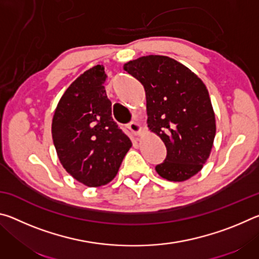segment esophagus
Here are the masks:
<instances>
[{
	"label": "esophagus",
	"instance_id": "esophagus-1",
	"mask_svg": "<svg viewBox=\"0 0 259 259\" xmlns=\"http://www.w3.org/2000/svg\"><path fill=\"white\" fill-rule=\"evenodd\" d=\"M128 128L130 129L131 133H133L134 135H139L140 131H142V126H140L139 123H137V122H130V123L128 124Z\"/></svg>",
	"mask_w": 259,
	"mask_h": 259
}]
</instances>
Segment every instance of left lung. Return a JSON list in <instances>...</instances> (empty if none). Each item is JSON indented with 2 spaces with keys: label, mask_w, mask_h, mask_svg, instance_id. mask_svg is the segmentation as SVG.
Returning <instances> with one entry per match:
<instances>
[{
  "label": "left lung",
  "mask_w": 259,
  "mask_h": 259,
  "mask_svg": "<svg viewBox=\"0 0 259 259\" xmlns=\"http://www.w3.org/2000/svg\"><path fill=\"white\" fill-rule=\"evenodd\" d=\"M124 71L145 89L147 124L166 147V156L155 166L156 172L171 182L193 177L209 157L216 135L204 83L165 56L140 57L124 64Z\"/></svg>",
  "instance_id": "left-lung-1"
}]
</instances>
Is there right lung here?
<instances>
[{
	"label": "right lung",
	"mask_w": 259,
	"mask_h": 259,
	"mask_svg": "<svg viewBox=\"0 0 259 259\" xmlns=\"http://www.w3.org/2000/svg\"><path fill=\"white\" fill-rule=\"evenodd\" d=\"M105 80L100 65L81 74L60 98L52 120V140L60 163L89 187L111 182L131 147L128 136L112 119Z\"/></svg>",
	"instance_id": "add662e5"
}]
</instances>
